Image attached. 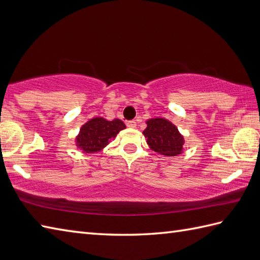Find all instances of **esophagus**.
<instances>
[{"instance_id":"34e87169","label":"esophagus","mask_w":260,"mask_h":260,"mask_svg":"<svg viewBox=\"0 0 260 260\" xmlns=\"http://www.w3.org/2000/svg\"><path fill=\"white\" fill-rule=\"evenodd\" d=\"M126 126H129V128H136L137 126L136 120H129V121H126Z\"/></svg>"}]
</instances>
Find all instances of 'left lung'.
<instances>
[{"mask_svg":"<svg viewBox=\"0 0 260 260\" xmlns=\"http://www.w3.org/2000/svg\"><path fill=\"white\" fill-rule=\"evenodd\" d=\"M143 135L152 150L168 156L181 153L184 140L174 124L161 118L148 120Z\"/></svg>","mask_w":260,"mask_h":260,"instance_id":"obj_1","label":"left lung"}]
</instances>
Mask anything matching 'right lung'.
Listing matches in <instances>:
<instances>
[{
  "label": "right lung",
  "instance_id": "add662e5",
  "mask_svg": "<svg viewBox=\"0 0 260 260\" xmlns=\"http://www.w3.org/2000/svg\"><path fill=\"white\" fill-rule=\"evenodd\" d=\"M124 128V123L119 119L108 121L104 118H93L81 126L77 145L86 153L98 152Z\"/></svg>",
  "mask_w": 260,
  "mask_h": 260
}]
</instances>
